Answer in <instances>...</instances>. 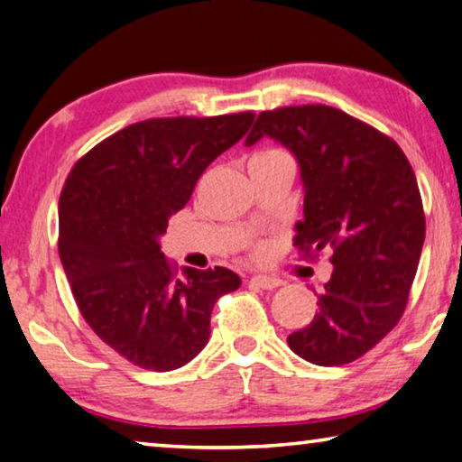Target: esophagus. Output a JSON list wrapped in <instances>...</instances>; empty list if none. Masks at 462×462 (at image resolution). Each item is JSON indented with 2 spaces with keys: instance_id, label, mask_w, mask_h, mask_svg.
I'll return each instance as SVG.
<instances>
[{
  "instance_id": "obj_1",
  "label": "esophagus",
  "mask_w": 462,
  "mask_h": 462,
  "mask_svg": "<svg viewBox=\"0 0 462 462\" xmlns=\"http://www.w3.org/2000/svg\"><path fill=\"white\" fill-rule=\"evenodd\" d=\"M251 283L259 285V288H263V290H275V288H280L283 282L277 280V277H271V275H253Z\"/></svg>"
}]
</instances>
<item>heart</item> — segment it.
<instances>
[{
    "instance_id": "1",
    "label": "heart",
    "mask_w": 462,
    "mask_h": 462,
    "mask_svg": "<svg viewBox=\"0 0 462 462\" xmlns=\"http://www.w3.org/2000/svg\"><path fill=\"white\" fill-rule=\"evenodd\" d=\"M277 153H283L282 150H277V148H267V150H261V152H257L254 153V156L251 158V162H254V160H261V158H271V156H277Z\"/></svg>"
}]
</instances>
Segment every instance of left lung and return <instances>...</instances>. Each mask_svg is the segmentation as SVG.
<instances>
[{
    "mask_svg": "<svg viewBox=\"0 0 462 462\" xmlns=\"http://www.w3.org/2000/svg\"><path fill=\"white\" fill-rule=\"evenodd\" d=\"M263 135L294 152L302 172L294 246L312 259L328 253L333 263L319 312L288 346L310 364H349L405 312L426 238L415 172L393 137L327 105L263 111L246 145Z\"/></svg>",
    "mask_w": 462,
    "mask_h": 462,
    "instance_id": "left-lung-1",
    "label": "left lung"
}]
</instances>
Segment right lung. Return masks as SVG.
Instances as JSON below:
<instances>
[{"label":"right lung","instance_id":"obj_1","mask_svg":"<svg viewBox=\"0 0 462 462\" xmlns=\"http://www.w3.org/2000/svg\"><path fill=\"white\" fill-rule=\"evenodd\" d=\"M254 113L139 121L84 153L60 197V257L82 317L108 347L143 370L180 368L209 339L230 269H185L158 238L197 180L253 125Z\"/></svg>","mask_w":462,"mask_h":462}]
</instances>
